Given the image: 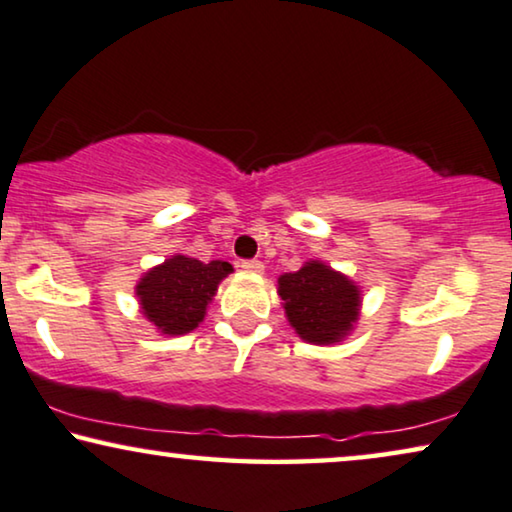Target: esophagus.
Instances as JSON below:
<instances>
[{
    "label": "esophagus",
    "mask_w": 512,
    "mask_h": 512,
    "mask_svg": "<svg viewBox=\"0 0 512 512\" xmlns=\"http://www.w3.org/2000/svg\"><path fill=\"white\" fill-rule=\"evenodd\" d=\"M241 269L248 271V273H262L264 271V264L259 262V259H243Z\"/></svg>",
    "instance_id": "obj_1"
}]
</instances>
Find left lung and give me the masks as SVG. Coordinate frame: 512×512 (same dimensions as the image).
Returning a JSON list of instances; mask_svg holds the SVG:
<instances>
[{
	"label": "left lung",
	"mask_w": 512,
	"mask_h": 512,
	"mask_svg": "<svg viewBox=\"0 0 512 512\" xmlns=\"http://www.w3.org/2000/svg\"><path fill=\"white\" fill-rule=\"evenodd\" d=\"M278 294L290 325L308 343H336L359 315V290L322 262H308L278 280Z\"/></svg>",
	"instance_id": "8db88e82"
}]
</instances>
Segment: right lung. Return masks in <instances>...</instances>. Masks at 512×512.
<instances>
[{
    "instance_id": "right-lung-1",
    "label": "right lung",
    "mask_w": 512,
    "mask_h": 512,
    "mask_svg": "<svg viewBox=\"0 0 512 512\" xmlns=\"http://www.w3.org/2000/svg\"><path fill=\"white\" fill-rule=\"evenodd\" d=\"M227 273H232V264L220 259L204 264L185 255L171 257L136 285L143 315L162 334H187L204 320L208 301Z\"/></svg>"
}]
</instances>
